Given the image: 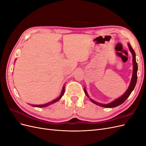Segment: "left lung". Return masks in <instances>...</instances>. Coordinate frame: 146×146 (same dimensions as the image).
Masks as SVG:
<instances>
[{
	"label": "left lung",
	"instance_id": "left-lung-1",
	"mask_svg": "<svg viewBox=\"0 0 146 146\" xmlns=\"http://www.w3.org/2000/svg\"><path fill=\"white\" fill-rule=\"evenodd\" d=\"M128 47L129 48V50L131 53L132 56H133V59H132V61H133V74H132V77H131V82L129 85V88L127 90V91L125 92V93L123 94L122 96H121L120 98H119L116 99H115L114 100H113L111 102H110L109 104H100L98 102H96L94 100L91 99L89 96L88 94L87 91L86 90L85 88H84V91L85 92V94L86 95V96L88 98H89L90 100L92 102V103H94V104L100 106L102 107H105V108H114L116 107L117 106L121 105L122 104H123L124 102L127 100V99L129 98V96L130 95V94L131 93L132 91L134 90V88L135 87V85L136 84V82H137V71H138V64L136 63V54L135 52L134 51V50L132 48L131 46H130V44L129 43L127 44Z\"/></svg>",
	"mask_w": 146,
	"mask_h": 146
}]
</instances>
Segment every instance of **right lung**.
<instances>
[{
  "label": "right lung",
  "instance_id": "right-lung-1",
  "mask_svg": "<svg viewBox=\"0 0 146 146\" xmlns=\"http://www.w3.org/2000/svg\"><path fill=\"white\" fill-rule=\"evenodd\" d=\"M64 85L63 88V90H62V91H61V93L60 94V96L58 97V98H56V99H54V100H52L51 102H50L48 103H47V104H42V105H33V104H29L30 105H32V107H38V108H42V107H47V106L48 105H50L51 104H54L55 102H56L57 101H58L61 98H62V96H63L64 94Z\"/></svg>",
  "mask_w": 146,
  "mask_h": 146
}]
</instances>
